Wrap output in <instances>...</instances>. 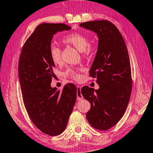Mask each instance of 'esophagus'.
I'll return each mask as SVG.
<instances>
[{"label":"esophagus","instance_id":"34e87169","mask_svg":"<svg viewBox=\"0 0 153 153\" xmlns=\"http://www.w3.org/2000/svg\"><path fill=\"white\" fill-rule=\"evenodd\" d=\"M83 98V96L81 92V87L79 86H77V99L80 100Z\"/></svg>","mask_w":153,"mask_h":153}]
</instances>
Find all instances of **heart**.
Returning a JSON list of instances; mask_svg holds the SVG:
<instances>
[{
    "instance_id": "b5f03b06",
    "label": "heart",
    "mask_w": 153,
    "mask_h": 153,
    "mask_svg": "<svg viewBox=\"0 0 153 153\" xmlns=\"http://www.w3.org/2000/svg\"><path fill=\"white\" fill-rule=\"evenodd\" d=\"M63 42L74 46L77 50L82 52L84 55L89 53L91 51V47L88 45V38L82 33H73L71 34L67 35L63 38ZM49 53H50L51 60L53 61L54 63L57 65L61 63V51L59 46L52 45L50 47ZM80 69H68L65 73V75L74 79L78 80L80 78V76L78 74V71Z\"/></svg>"
}]
</instances>
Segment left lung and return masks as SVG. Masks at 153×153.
Here are the masks:
<instances>
[{"instance_id": "8db88e82", "label": "left lung", "mask_w": 153, "mask_h": 153, "mask_svg": "<svg viewBox=\"0 0 153 153\" xmlns=\"http://www.w3.org/2000/svg\"><path fill=\"white\" fill-rule=\"evenodd\" d=\"M80 27L97 33L98 48L90 70L99 88H82L83 97L91 107L86 118L93 128L107 130L123 117L132 88L128 49L120 31L107 20L82 23Z\"/></svg>"}]
</instances>
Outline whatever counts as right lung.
Returning a JSON list of instances; mask_svg holds the SVG:
<instances>
[{
    "mask_svg": "<svg viewBox=\"0 0 153 153\" xmlns=\"http://www.w3.org/2000/svg\"><path fill=\"white\" fill-rule=\"evenodd\" d=\"M64 24H42L25 42L19 57V79L25 107L33 123L55 136L65 129L77 98L74 84L61 90L51 86L55 63L49 50L56 32L71 30Z\"/></svg>",
    "mask_w": 153,
    "mask_h": 153,
    "instance_id": "add662e5",
    "label": "right lung"
}]
</instances>
